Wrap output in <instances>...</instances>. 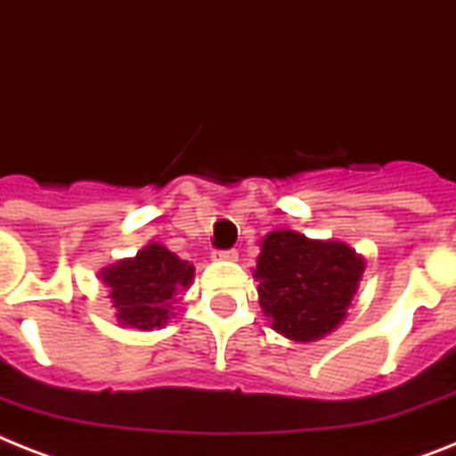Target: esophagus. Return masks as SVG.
I'll return each mask as SVG.
<instances>
[{
	"mask_svg": "<svg viewBox=\"0 0 456 456\" xmlns=\"http://www.w3.org/2000/svg\"><path fill=\"white\" fill-rule=\"evenodd\" d=\"M216 257L217 259H227V262H236L239 252H236V250H216Z\"/></svg>",
	"mask_w": 456,
	"mask_h": 456,
	"instance_id": "1",
	"label": "esophagus"
}]
</instances>
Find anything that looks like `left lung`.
I'll return each mask as SVG.
<instances>
[{
	"label": "left lung",
	"mask_w": 456,
	"mask_h": 456,
	"mask_svg": "<svg viewBox=\"0 0 456 456\" xmlns=\"http://www.w3.org/2000/svg\"><path fill=\"white\" fill-rule=\"evenodd\" d=\"M364 264L362 255L338 240H311L289 229L271 232L264 236L255 269L259 305L285 338H322L346 320Z\"/></svg>",
	"instance_id": "8db88e82"
}]
</instances>
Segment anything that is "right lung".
I'll list each match as a JSON object with an SVG mask.
<instances>
[{
    "label": "right lung",
    "instance_id": "add662e5",
    "mask_svg": "<svg viewBox=\"0 0 456 456\" xmlns=\"http://www.w3.org/2000/svg\"><path fill=\"white\" fill-rule=\"evenodd\" d=\"M99 275L110 289L118 322L148 331L167 324L174 297L190 287L194 266L159 243H148L136 257L122 259Z\"/></svg>",
    "mask_w": 456,
    "mask_h": 456
}]
</instances>
